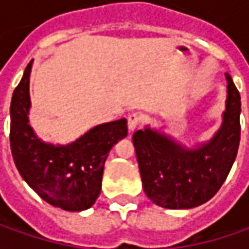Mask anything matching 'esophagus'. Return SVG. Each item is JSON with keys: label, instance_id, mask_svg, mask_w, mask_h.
<instances>
[{"label": "esophagus", "instance_id": "1", "mask_svg": "<svg viewBox=\"0 0 249 249\" xmlns=\"http://www.w3.org/2000/svg\"><path fill=\"white\" fill-rule=\"evenodd\" d=\"M140 123H141V116H140V115H137V113L130 115L129 119H127V127H129V131H134V130L140 126Z\"/></svg>", "mask_w": 249, "mask_h": 249}]
</instances>
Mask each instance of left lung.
Returning <instances> with one entry per match:
<instances>
[{
	"label": "left lung",
	"mask_w": 249,
	"mask_h": 249,
	"mask_svg": "<svg viewBox=\"0 0 249 249\" xmlns=\"http://www.w3.org/2000/svg\"><path fill=\"white\" fill-rule=\"evenodd\" d=\"M227 80L223 124L208 144L183 148L151 129L137 130L133 144L144 191L152 202L167 209L202 205L219 191L234 163L240 145V92Z\"/></svg>",
	"instance_id": "obj_1"
}]
</instances>
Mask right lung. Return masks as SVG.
I'll list each match as a JSON object with an SVG mask.
<instances>
[{"instance_id":"1","label":"right lung","mask_w":249,"mask_h":249,"mask_svg":"<svg viewBox=\"0 0 249 249\" xmlns=\"http://www.w3.org/2000/svg\"><path fill=\"white\" fill-rule=\"evenodd\" d=\"M32 62L11 101V151L24 181L55 208L89 209L101 191L104 165L110 148L127 136V122L119 119L95 126L69 145L55 147L34 136L29 124V77Z\"/></svg>"}]
</instances>
